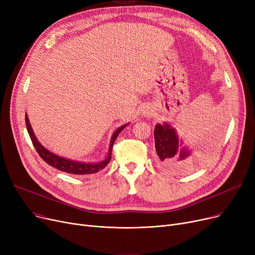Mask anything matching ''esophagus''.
<instances>
[{
  "label": "esophagus",
  "instance_id": "obj_1",
  "mask_svg": "<svg viewBox=\"0 0 255 255\" xmlns=\"http://www.w3.org/2000/svg\"><path fill=\"white\" fill-rule=\"evenodd\" d=\"M151 111L150 110H148V109H146V110H144L143 111V115H144V117H150L151 116Z\"/></svg>",
  "mask_w": 255,
  "mask_h": 255
}]
</instances>
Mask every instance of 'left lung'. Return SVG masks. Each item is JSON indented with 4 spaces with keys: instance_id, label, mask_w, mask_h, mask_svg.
<instances>
[{
    "instance_id": "left-lung-1",
    "label": "left lung",
    "mask_w": 255,
    "mask_h": 255,
    "mask_svg": "<svg viewBox=\"0 0 255 255\" xmlns=\"http://www.w3.org/2000/svg\"><path fill=\"white\" fill-rule=\"evenodd\" d=\"M154 137L157 164L163 170L175 173L191 171L202 165L207 158L204 152H194L189 145L184 144L176 128L169 123H158L154 129ZM213 141L208 143L210 149L214 145Z\"/></svg>"
}]
</instances>
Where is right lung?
Segmentation results:
<instances>
[{
    "label": "right lung",
    "mask_w": 255,
    "mask_h": 255,
    "mask_svg": "<svg viewBox=\"0 0 255 255\" xmlns=\"http://www.w3.org/2000/svg\"><path fill=\"white\" fill-rule=\"evenodd\" d=\"M25 125H26V129H28L29 135L31 137V140L35 146V149L37 151V153L39 154V156L41 157L44 161L49 164L50 166L55 167L61 171H65L68 173H72V175H91V173H96L99 170L103 169L107 164L110 163L111 158H112V151H113V145L114 142L116 140V138L118 137V135L120 134V132L122 131L126 126L129 125V123L124 124L121 127H119L112 135L111 138V142H110V148H109V152H107L106 157L101 160L99 162H80V161H75V160H71L68 158H64L61 157L55 153L50 152L49 150L45 149L44 146L39 142V140L37 139V137L35 136V133L32 129V126L30 124V121L28 118V115L25 114Z\"/></svg>",
    "instance_id": "obj_1"
}]
</instances>
